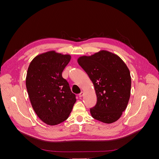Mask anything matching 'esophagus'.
<instances>
[{"instance_id":"1","label":"esophagus","mask_w":159,"mask_h":159,"mask_svg":"<svg viewBox=\"0 0 159 159\" xmlns=\"http://www.w3.org/2000/svg\"><path fill=\"white\" fill-rule=\"evenodd\" d=\"M79 95H80V97H83V96L84 95V91H81V92L79 94Z\"/></svg>"}]
</instances>
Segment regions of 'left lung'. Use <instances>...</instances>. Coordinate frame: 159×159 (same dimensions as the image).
I'll return each mask as SVG.
<instances>
[{
	"label": "left lung",
	"mask_w": 159,
	"mask_h": 159,
	"mask_svg": "<svg viewBox=\"0 0 159 159\" xmlns=\"http://www.w3.org/2000/svg\"><path fill=\"white\" fill-rule=\"evenodd\" d=\"M78 64L92 81L97 95L96 104L90 108L91 116L105 123L117 121L131 95V78L126 64L105 50L80 57Z\"/></svg>",
	"instance_id": "1"
}]
</instances>
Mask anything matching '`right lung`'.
<instances>
[{
	"label": "right lung",
	"instance_id": "add662e5",
	"mask_svg": "<svg viewBox=\"0 0 159 159\" xmlns=\"http://www.w3.org/2000/svg\"><path fill=\"white\" fill-rule=\"evenodd\" d=\"M71 59L54 51L38 55L28 68L26 85L32 106L43 122L55 125L68 119L76 102L62 71Z\"/></svg>",
	"mask_w": 159,
	"mask_h": 159
}]
</instances>
